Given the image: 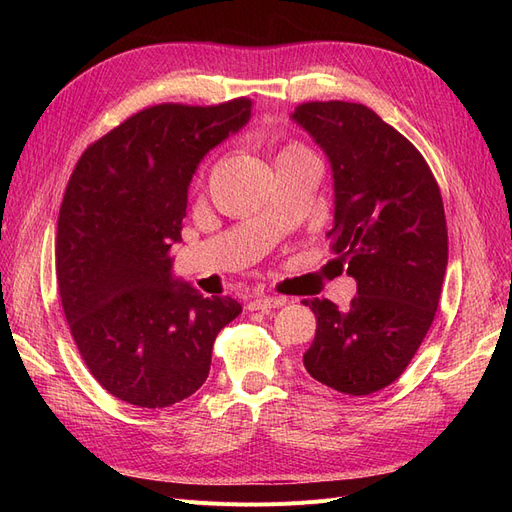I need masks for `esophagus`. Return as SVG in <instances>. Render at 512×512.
<instances>
[{
	"mask_svg": "<svg viewBox=\"0 0 512 512\" xmlns=\"http://www.w3.org/2000/svg\"><path fill=\"white\" fill-rule=\"evenodd\" d=\"M286 305L284 297H260L250 303V309H258V312H269V309Z\"/></svg>",
	"mask_w": 512,
	"mask_h": 512,
	"instance_id": "esophagus-1",
	"label": "esophagus"
}]
</instances>
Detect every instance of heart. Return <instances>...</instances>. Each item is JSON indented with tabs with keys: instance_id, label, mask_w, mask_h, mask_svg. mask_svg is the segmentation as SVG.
<instances>
[{
	"instance_id": "1",
	"label": "heart",
	"mask_w": 512,
	"mask_h": 512,
	"mask_svg": "<svg viewBox=\"0 0 512 512\" xmlns=\"http://www.w3.org/2000/svg\"><path fill=\"white\" fill-rule=\"evenodd\" d=\"M297 151H305V149H301L299 145H288V147L284 149V153H297Z\"/></svg>"
}]
</instances>
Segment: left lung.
Returning <instances> with one entry per match:
<instances>
[{
  "mask_svg": "<svg viewBox=\"0 0 512 512\" xmlns=\"http://www.w3.org/2000/svg\"><path fill=\"white\" fill-rule=\"evenodd\" d=\"M292 119L333 168V252L348 262L356 297L346 312L305 299L316 337L303 354L314 380L371 395L404 374L440 303L448 232L438 181L404 134L356 102H303Z\"/></svg>",
  "mask_w": 512,
  "mask_h": 512,
  "instance_id": "1",
  "label": "left lung"
}]
</instances>
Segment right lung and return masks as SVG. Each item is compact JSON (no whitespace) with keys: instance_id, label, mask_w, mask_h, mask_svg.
<instances>
[{"instance_id":"add662e5","label":"right lung","mask_w":512,"mask_h":512,"mask_svg":"<svg viewBox=\"0 0 512 512\" xmlns=\"http://www.w3.org/2000/svg\"><path fill=\"white\" fill-rule=\"evenodd\" d=\"M250 98L156 104L91 143L61 200L59 299L74 344L102 389L158 410L194 395L213 342L241 305L173 280L188 185L209 149L243 128Z\"/></svg>"}]
</instances>
